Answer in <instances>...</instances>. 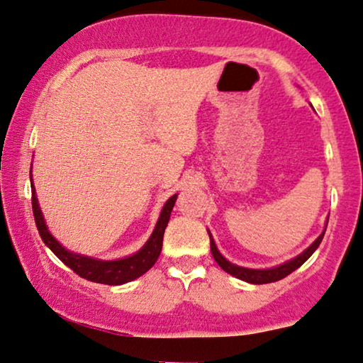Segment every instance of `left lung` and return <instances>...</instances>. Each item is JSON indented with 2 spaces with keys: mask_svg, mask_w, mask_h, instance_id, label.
<instances>
[{
  "mask_svg": "<svg viewBox=\"0 0 363 363\" xmlns=\"http://www.w3.org/2000/svg\"><path fill=\"white\" fill-rule=\"evenodd\" d=\"M325 233V230H324ZM324 233L319 235V238L314 240V242L308 247L306 250L303 252L301 255L295 257V259L286 262V264H283L280 267H275V269H269V270H252V269H242V267H238L234 264H230L229 260H225L223 255L219 254V250L216 249V244H214V240L211 238V234H209V240H211V254L214 257V260L218 262V265L223 269L224 272L230 273V275H234L235 278H239V280H244V281H249V283H254V285H264V283H272V281H278L281 280V278H285L290 275L291 272H295L296 269H299L304 262H306L309 257L313 255V252L318 249L319 244H321V240L324 238Z\"/></svg>",
  "mask_w": 363,
  "mask_h": 363,
  "instance_id": "1",
  "label": "left lung"
}]
</instances>
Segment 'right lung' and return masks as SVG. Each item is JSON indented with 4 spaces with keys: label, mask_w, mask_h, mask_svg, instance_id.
<instances>
[{
    "label": "right lung",
    "mask_w": 363,
    "mask_h": 363,
    "mask_svg": "<svg viewBox=\"0 0 363 363\" xmlns=\"http://www.w3.org/2000/svg\"><path fill=\"white\" fill-rule=\"evenodd\" d=\"M30 199H33L34 220H35V225H38V230L42 240H44L45 245L49 247V249L54 252L62 262H64L68 269H72L78 277L86 278V280L94 281V283H103V285H123V283L135 280V278L144 275L147 270L152 269V265L155 264L157 259H159L162 252L164 233H165L167 224H169L173 204L177 201V194H173L169 201L165 203V206L162 209V214L159 218V223H157L154 233H152L150 239L147 240L143 249H140L138 254L125 257V259H121V260H113V262L94 260L91 257H83V255L72 254V252L65 250L64 247L52 238L49 229H47L44 218H42L38 198H35L34 185H33V198Z\"/></svg>",
    "instance_id": "add662e5"
}]
</instances>
